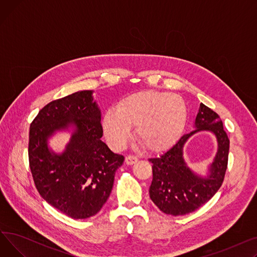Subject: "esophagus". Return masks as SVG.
Masks as SVG:
<instances>
[{
    "label": "esophagus",
    "mask_w": 257,
    "mask_h": 257,
    "mask_svg": "<svg viewBox=\"0 0 257 257\" xmlns=\"http://www.w3.org/2000/svg\"><path fill=\"white\" fill-rule=\"evenodd\" d=\"M125 163L128 165V166H132L136 163H138V157L133 156V155H129L125 158Z\"/></svg>",
    "instance_id": "obj_1"
}]
</instances>
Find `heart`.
<instances>
[{
	"instance_id": "1",
	"label": "heart",
	"mask_w": 257,
	"mask_h": 257,
	"mask_svg": "<svg viewBox=\"0 0 257 257\" xmlns=\"http://www.w3.org/2000/svg\"><path fill=\"white\" fill-rule=\"evenodd\" d=\"M186 113L184 101L176 94L141 91L105 112L103 131L109 145L120 149L131 137V127H136V138L145 150L161 152L181 136Z\"/></svg>"
}]
</instances>
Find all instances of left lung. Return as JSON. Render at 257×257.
<instances>
[{
    "label": "left lung",
    "mask_w": 257,
    "mask_h": 257,
    "mask_svg": "<svg viewBox=\"0 0 257 257\" xmlns=\"http://www.w3.org/2000/svg\"><path fill=\"white\" fill-rule=\"evenodd\" d=\"M195 130L184 134L170 150L151 158L153 180L149 194L154 204L172 215L190 213L205 204L221 187L228 164L229 139L220 116L204 104H200L194 123ZM211 132L217 139L218 150L206 175H200L187 166L183 147L194 134Z\"/></svg>",
    "instance_id": "left-lung-1"
}]
</instances>
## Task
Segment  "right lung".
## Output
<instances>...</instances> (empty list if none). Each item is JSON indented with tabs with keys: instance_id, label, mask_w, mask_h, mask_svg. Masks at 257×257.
<instances>
[{
	"instance_id": "1",
	"label": "right lung",
	"mask_w": 257,
	"mask_h": 257,
	"mask_svg": "<svg viewBox=\"0 0 257 257\" xmlns=\"http://www.w3.org/2000/svg\"><path fill=\"white\" fill-rule=\"evenodd\" d=\"M92 90H80L50 102L30 125L29 165L38 193L49 204L73 219L98 213L109 197L124 156L102 142L101 110ZM72 130L61 154L48 140Z\"/></svg>"
}]
</instances>
